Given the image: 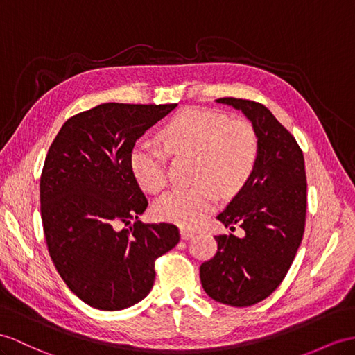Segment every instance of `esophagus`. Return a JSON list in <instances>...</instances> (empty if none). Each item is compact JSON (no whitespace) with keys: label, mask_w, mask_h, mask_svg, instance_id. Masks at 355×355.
Listing matches in <instances>:
<instances>
[{"label":"esophagus","mask_w":355,"mask_h":355,"mask_svg":"<svg viewBox=\"0 0 355 355\" xmlns=\"http://www.w3.org/2000/svg\"><path fill=\"white\" fill-rule=\"evenodd\" d=\"M193 237H195V232L193 231L186 230V228L181 230V239H183V240H190V239H193Z\"/></svg>","instance_id":"1"}]
</instances>
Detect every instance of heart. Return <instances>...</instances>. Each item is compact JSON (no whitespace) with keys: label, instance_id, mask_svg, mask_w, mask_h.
<instances>
[{"label":"heart","instance_id":"b5f03b06","mask_svg":"<svg viewBox=\"0 0 355 355\" xmlns=\"http://www.w3.org/2000/svg\"><path fill=\"white\" fill-rule=\"evenodd\" d=\"M157 139L171 156L193 157L192 189L174 190L154 207L157 219L196 228L217 204V192L234 196L248 184L259 157L252 124L211 109L189 107L162 127ZM129 165L138 184L157 193L168 184L166 157L157 147L136 144Z\"/></svg>","mask_w":355,"mask_h":355}]
</instances>
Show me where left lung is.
<instances>
[{
  "mask_svg": "<svg viewBox=\"0 0 355 355\" xmlns=\"http://www.w3.org/2000/svg\"><path fill=\"white\" fill-rule=\"evenodd\" d=\"M252 121L259 157L248 184L217 216L226 228L239 225L244 237L217 235L216 255L199 267L205 293L235 307L257 304L275 291L293 264L306 223V169L295 138L264 105L223 97Z\"/></svg>",
  "mask_w": 355,
  "mask_h": 355,
  "instance_id": "obj_1",
  "label": "left lung"
}]
</instances>
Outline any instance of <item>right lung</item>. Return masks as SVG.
<instances>
[{
    "mask_svg": "<svg viewBox=\"0 0 355 355\" xmlns=\"http://www.w3.org/2000/svg\"><path fill=\"white\" fill-rule=\"evenodd\" d=\"M175 106L98 105L69 118L48 150L40 177L46 246L61 279L91 307L139 303L156 259L180 241L175 225L138 220L148 201L129 165L136 139Z\"/></svg>",
    "mask_w": 355,
    "mask_h": 355,
    "instance_id": "1",
    "label": "right lung"
}]
</instances>
